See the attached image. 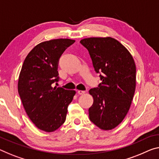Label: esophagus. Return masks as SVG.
<instances>
[{"instance_id":"esophagus-1","label":"esophagus","mask_w":159,"mask_h":159,"mask_svg":"<svg viewBox=\"0 0 159 159\" xmlns=\"http://www.w3.org/2000/svg\"><path fill=\"white\" fill-rule=\"evenodd\" d=\"M85 92H85V91H82V90H78V91H77V93L79 94H80V95H81V94H84L85 93Z\"/></svg>"}]
</instances>
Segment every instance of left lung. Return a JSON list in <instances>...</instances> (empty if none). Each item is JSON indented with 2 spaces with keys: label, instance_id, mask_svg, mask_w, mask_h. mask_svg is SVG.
<instances>
[{
  "label": "left lung",
  "instance_id": "8db88e82",
  "mask_svg": "<svg viewBox=\"0 0 159 159\" xmlns=\"http://www.w3.org/2000/svg\"><path fill=\"white\" fill-rule=\"evenodd\" d=\"M87 49L102 83L89 91L93 104L90 121L102 130H111L124 120L136 89V65L132 55L121 43L111 37L80 40Z\"/></svg>",
  "mask_w": 159,
  "mask_h": 159
}]
</instances>
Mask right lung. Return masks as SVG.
I'll use <instances>...</instances> for the list:
<instances>
[{
  "label": "right lung",
  "instance_id": "right-lung-1",
  "mask_svg": "<svg viewBox=\"0 0 159 159\" xmlns=\"http://www.w3.org/2000/svg\"><path fill=\"white\" fill-rule=\"evenodd\" d=\"M75 42L71 39H54L39 43L25 57L19 75L18 90L27 114L37 127L52 132L64 124L67 107L75 90L52 86L59 80L60 56Z\"/></svg>",
  "mask_w": 159,
  "mask_h": 159
}]
</instances>
